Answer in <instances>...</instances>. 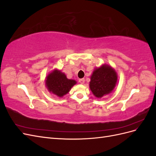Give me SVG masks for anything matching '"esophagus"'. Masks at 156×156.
Instances as JSON below:
<instances>
[{"instance_id":"esophagus-1","label":"esophagus","mask_w":156,"mask_h":156,"mask_svg":"<svg viewBox=\"0 0 156 156\" xmlns=\"http://www.w3.org/2000/svg\"><path fill=\"white\" fill-rule=\"evenodd\" d=\"M79 82L81 84H84V79H79Z\"/></svg>"}]
</instances>
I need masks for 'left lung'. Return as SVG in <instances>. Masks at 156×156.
I'll return each instance as SVG.
<instances>
[{"label": "left lung", "instance_id": "obj_1", "mask_svg": "<svg viewBox=\"0 0 156 156\" xmlns=\"http://www.w3.org/2000/svg\"><path fill=\"white\" fill-rule=\"evenodd\" d=\"M117 79L115 70L110 66L103 64L94 70L90 77V88L94 96L101 98L113 90Z\"/></svg>", "mask_w": 156, "mask_h": 156}]
</instances>
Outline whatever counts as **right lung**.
<instances>
[{
  "label": "right lung",
  "mask_w": 156,
  "mask_h": 156,
  "mask_svg": "<svg viewBox=\"0 0 156 156\" xmlns=\"http://www.w3.org/2000/svg\"><path fill=\"white\" fill-rule=\"evenodd\" d=\"M77 82L68 79L61 71L55 69L51 72L45 79V85L48 90L60 98L68 94Z\"/></svg>",
  "instance_id": "right-lung-1"
}]
</instances>
